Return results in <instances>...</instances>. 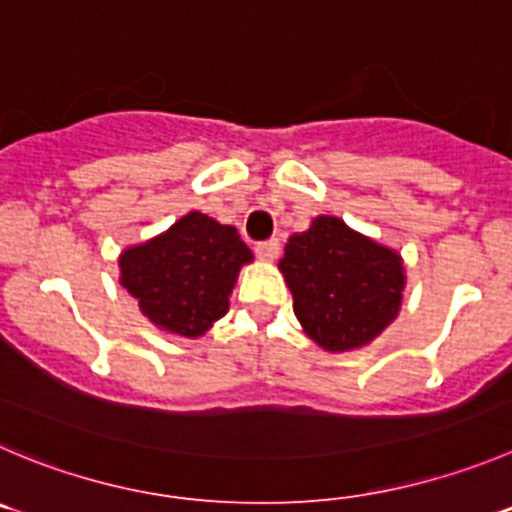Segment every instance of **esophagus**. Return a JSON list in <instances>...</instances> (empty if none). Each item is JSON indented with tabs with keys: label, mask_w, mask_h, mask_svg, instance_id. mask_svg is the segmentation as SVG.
Here are the masks:
<instances>
[{
	"label": "esophagus",
	"mask_w": 512,
	"mask_h": 512,
	"mask_svg": "<svg viewBox=\"0 0 512 512\" xmlns=\"http://www.w3.org/2000/svg\"><path fill=\"white\" fill-rule=\"evenodd\" d=\"M281 253V243L276 241V238H271V241H264L256 246V256H259L261 261H276L279 259Z\"/></svg>",
	"instance_id": "34e87169"
}]
</instances>
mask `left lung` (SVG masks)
<instances>
[{"instance_id": "left-lung-1", "label": "left lung", "mask_w": 512, "mask_h": 512, "mask_svg": "<svg viewBox=\"0 0 512 512\" xmlns=\"http://www.w3.org/2000/svg\"><path fill=\"white\" fill-rule=\"evenodd\" d=\"M279 271L301 329L324 352L369 347L402 309V256L337 216L311 218L306 231L289 236Z\"/></svg>"}]
</instances>
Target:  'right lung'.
<instances>
[{
	"mask_svg": "<svg viewBox=\"0 0 512 512\" xmlns=\"http://www.w3.org/2000/svg\"><path fill=\"white\" fill-rule=\"evenodd\" d=\"M253 253L233 226L201 211L120 253V284L170 337L198 339L226 316L233 286Z\"/></svg>",
	"mask_w": 512,
	"mask_h": 512,
	"instance_id": "right-lung-1",
	"label": "right lung"
}]
</instances>
